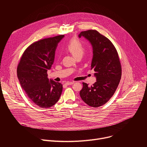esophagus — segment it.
<instances>
[{
    "label": "esophagus",
    "mask_w": 147,
    "mask_h": 147,
    "mask_svg": "<svg viewBox=\"0 0 147 147\" xmlns=\"http://www.w3.org/2000/svg\"><path fill=\"white\" fill-rule=\"evenodd\" d=\"M74 83V82H67L65 83V84L67 86H69V85H72Z\"/></svg>",
    "instance_id": "esophagus-1"
}]
</instances>
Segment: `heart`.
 I'll use <instances>...</instances> for the list:
<instances>
[{
  "label": "heart",
  "instance_id": "heart-1",
  "mask_svg": "<svg viewBox=\"0 0 147 147\" xmlns=\"http://www.w3.org/2000/svg\"><path fill=\"white\" fill-rule=\"evenodd\" d=\"M67 49L75 57L79 56H82L85 52L84 46L77 38H73L69 42Z\"/></svg>",
  "mask_w": 147,
  "mask_h": 147
}]
</instances>
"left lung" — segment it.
Here are the masks:
<instances>
[{
	"mask_svg": "<svg viewBox=\"0 0 147 147\" xmlns=\"http://www.w3.org/2000/svg\"><path fill=\"white\" fill-rule=\"evenodd\" d=\"M81 36L92 45L93 57L91 67L95 71L96 81L91 87L82 82L80 95L89 106L97 108L105 104L115 92L121 79V64L115 46L106 36L91 30L81 32L78 37Z\"/></svg>",
	"mask_w": 147,
	"mask_h": 147,
	"instance_id": "1",
	"label": "left lung"
}]
</instances>
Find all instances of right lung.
Segmentation results:
<instances>
[{
  "mask_svg": "<svg viewBox=\"0 0 147 147\" xmlns=\"http://www.w3.org/2000/svg\"><path fill=\"white\" fill-rule=\"evenodd\" d=\"M60 35L45 38L30 45L24 52L17 69L20 85L29 99L40 108H50L59 100L61 83L48 78L47 71L53 63Z\"/></svg>",
  "mask_w": 147,
  "mask_h": 147,
  "instance_id": "right-lung-1",
  "label": "right lung"
}]
</instances>
